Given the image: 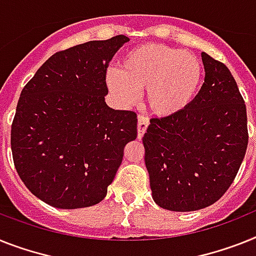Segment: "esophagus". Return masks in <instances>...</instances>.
<instances>
[{
  "instance_id": "esophagus-1",
  "label": "esophagus",
  "mask_w": 256,
  "mask_h": 256,
  "mask_svg": "<svg viewBox=\"0 0 256 256\" xmlns=\"http://www.w3.org/2000/svg\"><path fill=\"white\" fill-rule=\"evenodd\" d=\"M148 124H150V121H148L147 117H143V116H139L138 117V138L142 139L144 132H147Z\"/></svg>"
}]
</instances>
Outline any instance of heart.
<instances>
[{
	"instance_id": "b5f03b06",
	"label": "heart",
	"mask_w": 256,
	"mask_h": 256,
	"mask_svg": "<svg viewBox=\"0 0 256 256\" xmlns=\"http://www.w3.org/2000/svg\"><path fill=\"white\" fill-rule=\"evenodd\" d=\"M203 78L200 60L191 52L148 42L124 53L120 70L109 68L105 82L124 106L138 102L146 88V102L154 114L170 117L194 98Z\"/></svg>"
}]
</instances>
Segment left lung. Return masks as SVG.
I'll use <instances>...</instances> for the list:
<instances>
[{
  "instance_id": "1",
  "label": "left lung",
  "mask_w": 256,
  "mask_h": 256,
  "mask_svg": "<svg viewBox=\"0 0 256 256\" xmlns=\"http://www.w3.org/2000/svg\"><path fill=\"white\" fill-rule=\"evenodd\" d=\"M204 83L182 112L152 118L143 136L154 203L176 212L214 204L229 188L248 143V114L229 68L202 53Z\"/></svg>"
}]
</instances>
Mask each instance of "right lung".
I'll return each instance as SVG.
<instances>
[{"label": "right lung", "mask_w": 256, "mask_h": 256, "mask_svg": "<svg viewBox=\"0 0 256 256\" xmlns=\"http://www.w3.org/2000/svg\"><path fill=\"white\" fill-rule=\"evenodd\" d=\"M130 38L118 35L58 52L24 86L12 124L15 169L26 188L62 210L104 199L136 139V114L105 102L106 68Z\"/></svg>", "instance_id": "obj_1"}]
</instances>
